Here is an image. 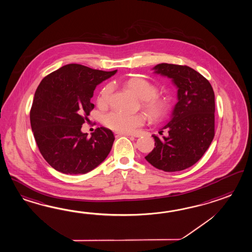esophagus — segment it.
<instances>
[{"label": "esophagus", "mask_w": 252, "mask_h": 252, "mask_svg": "<svg viewBox=\"0 0 252 252\" xmlns=\"http://www.w3.org/2000/svg\"><path fill=\"white\" fill-rule=\"evenodd\" d=\"M121 135H127V136H132V134H127V133H115V136L118 137V136H121Z\"/></svg>", "instance_id": "obj_1"}]
</instances>
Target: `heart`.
Listing matches in <instances>:
<instances>
[{"mask_svg": "<svg viewBox=\"0 0 252 252\" xmlns=\"http://www.w3.org/2000/svg\"><path fill=\"white\" fill-rule=\"evenodd\" d=\"M124 85L134 92L141 99V106L154 121H160L166 118L172 110V100L167 95H157V86L142 78H130ZM113 93L112 85H106L98 95V104L106 106ZM146 117L143 113L125 114L112 111L103 117V124L107 128L118 133H132L146 123Z\"/></svg>", "mask_w": 252, "mask_h": 252, "instance_id": "obj_1", "label": "heart"}]
</instances>
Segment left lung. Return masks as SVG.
<instances>
[{"label": "left lung", "instance_id": "left-lung-1", "mask_svg": "<svg viewBox=\"0 0 252 252\" xmlns=\"http://www.w3.org/2000/svg\"><path fill=\"white\" fill-rule=\"evenodd\" d=\"M155 72L172 78L177 87L178 102L171 120L155 138V148L146 157L153 166L164 172L189 168L204 155L214 137L215 99L211 83L188 66L161 63Z\"/></svg>", "mask_w": 252, "mask_h": 252}]
</instances>
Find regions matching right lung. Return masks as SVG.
Returning a JSON list of instances; mask_svg holds the SVG:
<instances>
[{
  "instance_id": "right-lung-1",
  "label": "right lung",
  "mask_w": 252,
  "mask_h": 252,
  "mask_svg": "<svg viewBox=\"0 0 252 252\" xmlns=\"http://www.w3.org/2000/svg\"><path fill=\"white\" fill-rule=\"evenodd\" d=\"M117 71L67 64L41 80L30 119L39 152L51 167L63 174H86L108 156L115 140L112 131L102 126L88 137L81 127L90 121L95 87Z\"/></svg>"
}]
</instances>
